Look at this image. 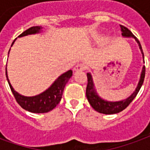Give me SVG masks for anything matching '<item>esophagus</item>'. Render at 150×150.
I'll list each match as a JSON object with an SVG mask.
<instances>
[{"label":"esophagus","mask_w":150,"mask_h":150,"mask_svg":"<svg viewBox=\"0 0 150 150\" xmlns=\"http://www.w3.org/2000/svg\"><path fill=\"white\" fill-rule=\"evenodd\" d=\"M85 69H86V65L84 64H81V63L76 64L74 69V71H83Z\"/></svg>","instance_id":"obj_1"}]
</instances>
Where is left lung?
<instances>
[{
  "label": "left lung",
  "instance_id": "1",
  "mask_svg": "<svg viewBox=\"0 0 150 150\" xmlns=\"http://www.w3.org/2000/svg\"><path fill=\"white\" fill-rule=\"evenodd\" d=\"M121 26V36L123 38H133L135 41H136L138 47H139L141 52L142 54L143 62L145 63L144 61V53H143L142 48L140 44L139 40H137V38L132 33L130 30L125 27L123 25ZM145 65H143L142 70L141 72V76H140L139 81L137 83L135 90L133 92V93L129 96L127 98L123 99L121 100H117V101H110V100H105L100 97V95L98 94L96 89V86L93 82V76L90 73L87 74V77H88V84H87V87H86V98L88 99V102L90 104L93 109L96 111L100 113H104V114H114V113H118L121 112L122 110H124L126 107L132 102V100L136 98L137 94L138 93L140 88L142 86L143 81L145 79Z\"/></svg>",
  "mask_w": 150,
  "mask_h": 150
}]
</instances>
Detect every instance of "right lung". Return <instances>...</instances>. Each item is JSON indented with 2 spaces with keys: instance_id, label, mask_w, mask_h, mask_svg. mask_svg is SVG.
Returning <instances> with one entry per match:
<instances>
[{
  "instance_id": "1",
  "label": "right lung",
  "mask_w": 150,
  "mask_h": 150,
  "mask_svg": "<svg viewBox=\"0 0 150 150\" xmlns=\"http://www.w3.org/2000/svg\"><path fill=\"white\" fill-rule=\"evenodd\" d=\"M41 32H42L41 26H33L25 32H23L21 34L18 36V38H22L28 35L38 34ZM17 38L13 40L11 47L13 46ZM9 51H8V54H9ZM72 76H73V71L70 69L62 74V75H60L46 90L40 93V94L32 96V97H27V96L20 94L19 93L14 90L8 77L7 68H6L7 81L11 88V91L14 95V98H16L17 103L19 104L24 110H27L29 112H34V113H44V112H48L53 110L62 100L64 86Z\"/></svg>"
}]
</instances>
